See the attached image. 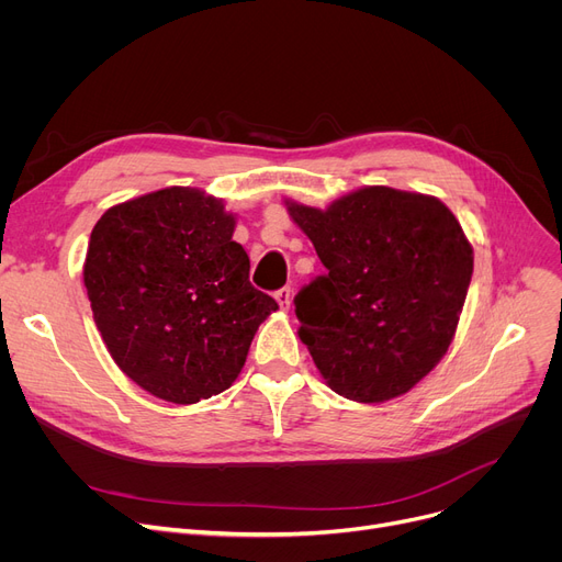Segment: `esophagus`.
<instances>
[{
	"label": "esophagus",
	"mask_w": 562,
	"mask_h": 562,
	"mask_svg": "<svg viewBox=\"0 0 562 562\" xmlns=\"http://www.w3.org/2000/svg\"><path fill=\"white\" fill-rule=\"evenodd\" d=\"M291 296H293V293H291L289 286H282V289L276 291V301L280 303L282 310H289V307H291Z\"/></svg>",
	"instance_id": "1"
}]
</instances>
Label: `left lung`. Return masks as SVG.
<instances>
[{"mask_svg": "<svg viewBox=\"0 0 562 562\" xmlns=\"http://www.w3.org/2000/svg\"><path fill=\"white\" fill-rule=\"evenodd\" d=\"M328 273L296 296L299 337L344 398L385 403L424 380L456 337L474 248L435 195L362 187L326 210L284 200Z\"/></svg>", "mask_w": 562, "mask_h": 562, "instance_id": "obj_1", "label": "left lung"}]
</instances>
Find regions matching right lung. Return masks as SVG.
<instances>
[{"label":"right lung","mask_w":562,"mask_h":562,"mask_svg":"<svg viewBox=\"0 0 562 562\" xmlns=\"http://www.w3.org/2000/svg\"><path fill=\"white\" fill-rule=\"evenodd\" d=\"M221 198L168 187L113 204L91 232L83 286L121 371L153 396L191 405L239 378L278 303L248 280Z\"/></svg>","instance_id":"right-lung-1"}]
</instances>
